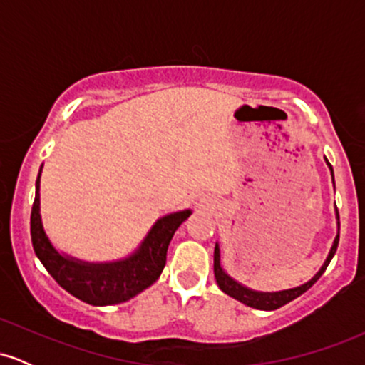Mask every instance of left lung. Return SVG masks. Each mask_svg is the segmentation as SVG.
<instances>
[{"mask_svg": "<svg viewBox=\"0 0 365 365\" xmlns=\"http://www.w3.org/2000/svg\"><path fill=\"white\" fill-rule=\"evenodd\" d=\"M326 165H328V168L331 171V180H333V185H334V175H333V166L329 165L328 159L324 158ZM334 215H336V226H338V232H336V237H334L333 240V245H331L329 252H328V257H326V261L322 266L319 267V271H317L316 274L312 276L309 282H305L304 284H300V287H295V288H288V290H279V292H259V290H252V288L245 287V284H242L240 282H237L235 278H232L226 271L223 269V266H221V249H220V244L216 242L215 245V278H216V283L217 287L221 288V292H225L226 295L233 297V299L238 300V302L249 305V307H254V309H259V311H274V309L282 307V305L292 302L293 299H297V297H300L302 293H305L309 290V288L312 287L314 283L317 282V279L321 278V274L324 273L326 267H328V264L331 262V259H333L334 252H336L338 249V240H340V215H338V209L334 207Z\"/></svg>", "mask_w": 365, "mask_h": 365, "instance_id": "obj_1", "label": "left lung"}]
</instances>
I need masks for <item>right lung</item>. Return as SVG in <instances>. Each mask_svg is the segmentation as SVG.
I'll list each match as a JSON object with an SVG mask.
<instances>
[{
    "instance_id": "add662e5",
    "label": "right lung",
    "mask_w": 365,
    "mask_h": 365,
    "mask_svg": "<svg viewBox=\"0 0 365 365\" xmlns=\"http://www.w3.org/2000/svg\"><path fill=\"white\" fill-rule=\"evenodd\" d=\"M41 173L43 165L36 180V199L31 212L32 247L46 271L61 288L86 304L115 305L133 299L156 282L165 269L171 238L192 215L190 209L159 217L139 247L125 257L106 262L82 261L58 250L46 233L41 216Z\"/></svg>"
}]
</instances>
